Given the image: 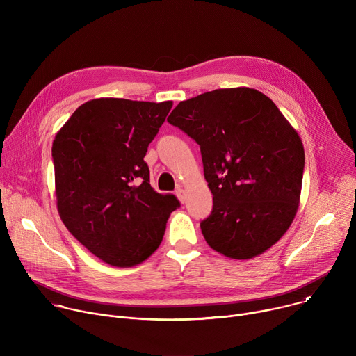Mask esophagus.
I'll list each match as a JSON object with an SVG mask.
<instances>
[{"mask_svg":"<svg viewBox=\"0 0 356 356\" xmlns=\"http://www.w3.org/2000/svg\"><path fill=\"white\" fill-rule=\"evenodd\" d=\"M176 195H177V198L180 200V202H184V201H186V193H184V190H183L181 187H177Z\"/></svg>","mask_w":356,"mask_h":356,"instance_id":"34e87169","label":"esophagus"}]
</instances>
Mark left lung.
Here are the masks:
<instances>
[{
    "instance_id": "1",
    "label": "left lung",
    "mask_w": 356,
    "mask_h": 356,
    "mask_svg": "<svg viewBox=\"0 0 356 356\" xmlns=\"http://www.w3.org/2000/svg\"><path fill=\"white\" fill-rule=\"evenodd\" d=\"M168 121L200 145L214 202L200 224L210 248L238 261L272 248L296 217L304 170L301 138L273 101L218 88L180 101Z\"/></svg>"
}]
</instances>
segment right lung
Here are the masks:
<instances>
[{"label": "right lung", "instance_id": "add662e5", "mask_svg": "<svg viewBox=\"0 0 356 356\" xmlns=\"http://www.w3.org/2000/svg\"><path fill=\"white\" fill-rule=\"evenodd\" d=\"M172 107L173 101L94 98L55 136L59 216L83 246L111 266L132 268L146 261L180 206L173 194L150 187L143 161Z\"/></svg>", "mask_w": 356, "mask_h": 356}]
</instances>
